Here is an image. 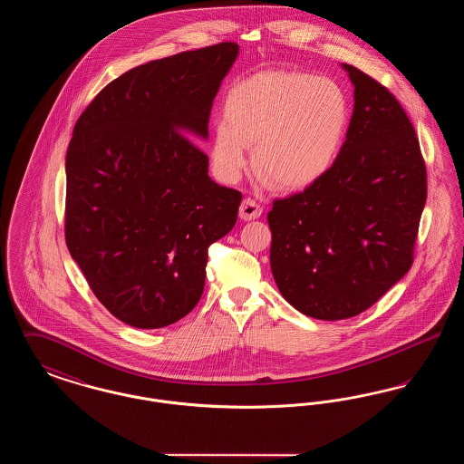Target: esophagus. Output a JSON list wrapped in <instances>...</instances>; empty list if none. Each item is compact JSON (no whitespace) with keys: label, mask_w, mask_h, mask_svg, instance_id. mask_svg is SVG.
Listing matches in <instances>:
<instances>
[{"label":"esophagus","mask_w":464,"mask_h":464,"mask_svg":"<svg viewBox=\"0 0 464 464\" xmlns=\"http://www.w3.org/2000/svg\"><path fill=\"white\" fill-rule=\"evenodd\" d=\"M261 214H263V207L256 199H243V203L240 205V218L243 221L257 219V218H261Z\"/></svg>","instance_id":"1"}]
</instances>
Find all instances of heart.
Wrapping results in <instances>:
<instances>
[{
  "mask_svg": "<svg viewBox=\"0 0 464 464\" xmlns=\"http://www.w3.org/2000/svg\"><path fill=\"white\" fill-rule=\"evenodd\" d=\"M224 121L210 158L224 180H237L252 163L257 176L284 191L316 184L335 163L348 129V101L325 76L265 69L235 82L224 95Z\"/></svg>",
  "mask_w": 464,
  "mask_h": 464,
  "instance_id": "1",
  "label": "heart"
}]
</instances>
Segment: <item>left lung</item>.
<instances>
[{
  "mask_svg": "<svg viewBox=\"0 0 464 464\" xmlns=\"http://www.w3.org/2000/svg\"><path fill=\"white\" fill-rule=\"evenodd\" d=\"M343 67L354 108L335 163L267 214L278 290L318 320L360 314L411 269L428 191L420 139L397 97Z\"/></svg>",
  "mask_w": 464,
  "mask_h": 464,
  "instance_id": "left-lung-1",
  "label": "left lung"
}]
</instances>
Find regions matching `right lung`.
I'll list each match as a JSON object with an SVG mask.
<instances>
[{"instance_id": "right-lung-1", "label": "right lung", "mask_w": 464, "mask_h": 464, "mask_svg": "<svg viewBox=\"0 0 464 464\" xmlns=\"http://www.w3.org/2000/svg\"><path fill=\"white\" fill-rule=\"evenodd\" d=\"M238 44L133 67L101 90L66 155L64 235L95 297L137 329L198 304L208 246L237 224L242 193L208 177L212 102Z\"/></svg>"}]
</instances>
